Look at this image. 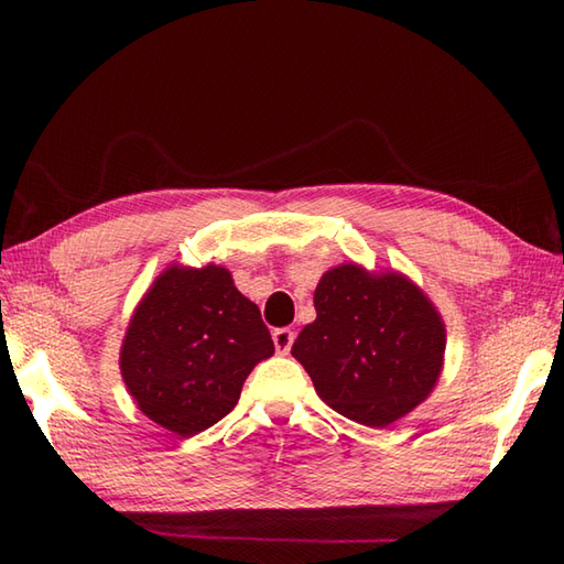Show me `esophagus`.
Masks as SVG:
<instances>
[{
    "mask_svg": "<svg viewBox=\"0 0 564 564\" xmlns=\"http://www.w3.org/2000/svg\"><path fill=\"white\" fill-rule=\"evenodd\" d=\"M273 346L275 351L279 354H289L291 346H293V339H295V332L291 327H281V329H273Z\"/></svg>",
    "mask_w": 564,
    "mask_h": 564,
    "instance_id": "esophagus-1",
    "label": "esophagus"
}]
</instances>
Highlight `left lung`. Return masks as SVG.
<instances>
[{"instance_id":"left-lung-1","label":"left lung","mask_w":564,"mask_h":564,"mask_svg":"<svg viewBox=\"0 0 564 564\" xmlns=\"http://www.w3.org/2000/svg\"><path fill=\"white\" fill-rule=\"evenodd\" d=\"M315 310L317 319L291 351L334 412L382 429L426 400L441 373L446 329L414 283L344 263L322 275Z\"/></svg>"}]
</instances>
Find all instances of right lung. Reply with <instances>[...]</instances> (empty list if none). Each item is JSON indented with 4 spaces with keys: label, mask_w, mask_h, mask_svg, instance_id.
<instances>
[{
    "label": "right lung",
    "mask_w": 564,
    "mask_h": 564,
    "mask_svg": "<svg viewBox=\"0 0 564 564\" xmlns=\"http://www.w3.org/2000/svg\"><path fill=\"white\" fill-rule=\"evenodd\" d=\"M271 354L259 307L230 271L172 267L130 319L121 373L140 410L186 438L230 414L251 368Z\"/></svg>",
    "instance_id": "right-lung-1"
}]
</instances>
